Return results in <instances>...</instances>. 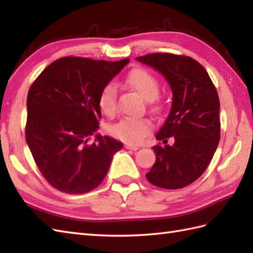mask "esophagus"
Instances as JSON below:
<instances>
[{
	"label": "esophagus",
	"instance_id": "1",
	"mask_svg": "<svg viewBox=\"0 0 253 253\" xmlns=\"http://www.w3.org/2000/svg\"><path fill=\"white\" fill-rule=\"evenodd\" d=\"M125 149H127V150H132V151H136V150H138V149H139V147H137V146H132V144H128V143H126V144H125Z\"/></svg>",
	"mask_w": 253,
	"mask_h": 253
}]
</instances>
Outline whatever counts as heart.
I'll return each mask as SVG.
<instances>
[{
    "instance_id": "heart-1",
    "label": "heart",
    "mask_w": 253,
    "mask_h": 253,
    "mask_svg": "<svg viewBox=\"0 0 253 253\" xmlns=\"http://www.w3.org/2000/svg\"><path fill=\"white\" fill-rule=\"evenodd\" d=\"M127 83L136 90L143 99L151 101L157 98L160 91V84L153 74L144 68H136L129 73ZM99 107L107 117L116 114V87L114 84H105L99 95ZM152 130V123L147 118L126 117L110 128L114 137L129 144H139Z\"/></svg>"
}]
</instances>
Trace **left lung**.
Wrapping results in <instances>:
<instances>
[{"instance_id": "obj_1", "label": "left lung", "mask_w": 253, "mask_h": 253, "mask_svg": "<svg viewBox=\"0 0 253 253\" xmlns=\"http://www.w3.org/2000/svg\"><path fill=\"white\" fill-rule=\"evenodd\" d=\"M136 60L159 71L173 91L169 115L155 136L162 142L152 147L155 163L146 177L157 187L180 189L204 173L218 146L216 88L206 68L190 56L151 53ZM169 137L173 145L167 143Z\"/></svg>"}]
</instances>
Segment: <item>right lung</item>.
<instances>
[{"label":"right lung","mask_w":253,"mask_h":253,"mask_svg":"<svg viewBox=\"0 0 253 253\" xmlns=\"http://www.w3.org/2000/svg\"><path fill=\"white\" fill-rule=\"evenodd\" d=\"M129 62L65 56L50 64L27 96L26 141L42 176L55 189L82 195L98 187L123 143L96 135L99 95Z\"/></svg>","instance_id":"right-lung-1"}]
</instances>
